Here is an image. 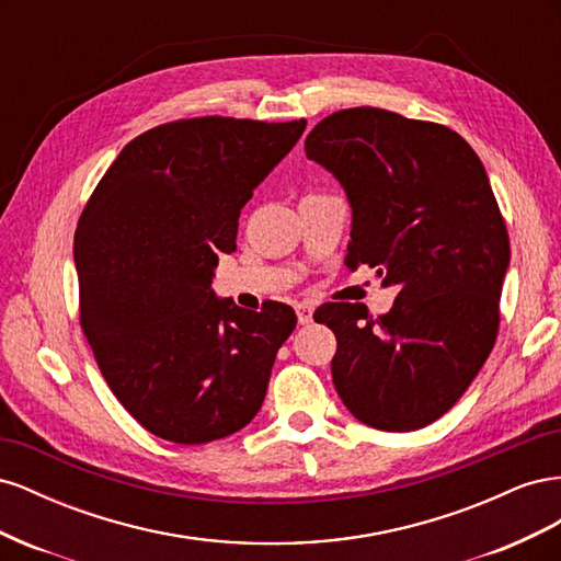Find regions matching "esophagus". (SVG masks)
Listing matches in <instances>:
<instances>
[{
  "label": "esophagus",
  "mask_w": 561,
  "mask_h": 561,
  "mask_svg": "<svg viewBox=\"0 0 561 561\" xmlns=\"http://www.w3.org/2000/svg\"><path fill=\"white\" fill-rule=\"evenodd\" d=\"M295 311H297L299 325H309V322L313 320V307H311L309 301H299V304H295Z\"/></svg>",
  "instance_id": "obj_1"
}]
</instances>
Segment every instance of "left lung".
<instances>
[{
	"label": "left lung",
	"instance_id": "left-lung-1",
	"mask_svg": "<svg viewBox=\"0 0 561 561\" xmlns=\"http://www.w3.org/2000/svg\"><path fill=\"white\" fill-rule=\"evenodd\" d=\"M304 149L348 196L346 264L398 285L379 318L348 301L320 313L336 336V393L371 428L428 426L466 393L499 334L511 241L484 165L451 128L379 107L325 116Z\"/></svg>",
	"mask_w": 561,
	"mask_h": 561
}]
</instances>
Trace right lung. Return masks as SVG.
I'll use <instances>...</instances> for the list:
<instances>
[{
	"instance_id": "obj_1",
	"label": "right lung",
	"mask_w": 561,
	"mask_h": 561,
	"mask_svg": "<svg viewBox=\"0 0 561 561\" xmlns=\"http://www.w3.org/2000/svg\"><path fill=\"white\" fill-rule=\"evenodd\" d=\"M307 122L198 116L130 140L75 233L79 320L126 412L151 435L206 445L254 419L293 307L217 299V252L236 250L241 208Z\"/></svg>"
}]
</instances>
